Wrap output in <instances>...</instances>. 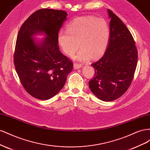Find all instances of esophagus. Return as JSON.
<instances>
[{"label":"esophagus","mask_w":150,"mask_h":150,"mask_svg":"<svg viewBox=\"0 0 150 150\" xmlns=\"http://www.w3.org/2000/svg\"><path fill=\"white\" fill-rule=\"evenodd\" d=\"M81 64H78V63H74V68L75 69H78V68H80L81 67Z\"/></svg>","instance_id":"esophagus-1"}]
</instances>
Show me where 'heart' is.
Wrapping results in <instances>:
<instances>
[{"mask_svg": "<svg viewBox=\"0 0 150 150\" xmlns=\"http://www.w3.org/2000/svg\"><path fill=\"white\" fill-rule=\"evenodd\" d=\"M110 37V28L106 20L93 16L75 18L66 26V30L57 34V42L66 55L76 56L79 61H88L102 56L106 52Z\"/></svg>", "mask_w": 150, "mask_h": 150, "instance_id": "obj_1", "label": "heart"}]
</instances>
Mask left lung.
<instances>
[{"mask_svg":"<svg viewBox=\"0 0 150 150\" xmlns=\"http://www.w3.org/2000/svg\"><path fill=\"white\" fill-rule=\"evenodd\" d=\"M110 37L104 56L91 64L93 78L89 81L92 93L104 101L123 94L132 82L138 62V51L130 31L120 18L108 9Z\"/></svg>","mask_w":150,"mask_h":150,"instance_id":"left-lung-1","label":"left lung"}]
</instances>
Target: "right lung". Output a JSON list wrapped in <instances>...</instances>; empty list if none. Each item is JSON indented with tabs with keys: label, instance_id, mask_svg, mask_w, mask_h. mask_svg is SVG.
<instances>
[{
	"label": "right lung",
	"instance_id": "obj_1",
	"mask_svg": "<svg viewBox=\"0 0 150 150\" xmlns=\"http://www.w3.org/2000/svg\"><path fill=\"white\" fill-rule=\"evenodd\" d=\"M67 12L49 8L34 12L22 24L16 40L13 63L22 85L32 96L51 98L64 86L73 63L59 51L57 34ZM44 32L47 38L38 45L31 38Z\"/></svg>",
	"mask_w": 150,
	"mask_h": 150
}]
</instances>
